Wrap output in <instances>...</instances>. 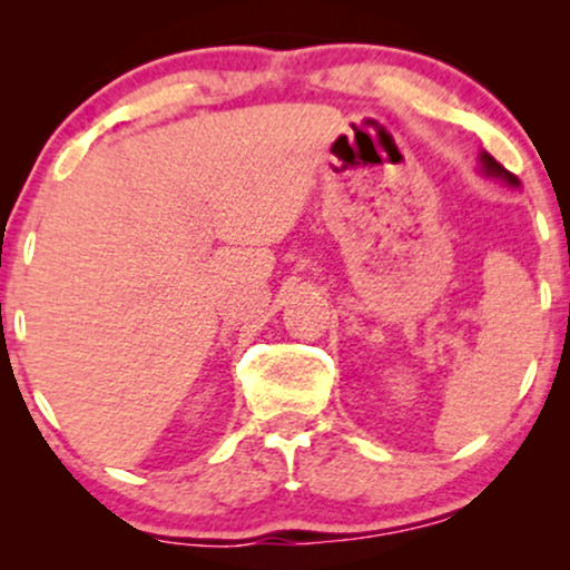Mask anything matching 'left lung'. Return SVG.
I'll return each mask as SVG.
<instances>
[{
  "label": "left lung",
  "mask_w": 570,
  "mask_h": 570,
  "mask_svg": "<svg viewBox=\"0 0 570 570\" xmlns=\"http://www.w3.org/2000/svg\"><path fill=\"white\" fill-rule=\"evenodd\" d=\"M482 168H485V174H490V176H501V179H507L512 187L520 185V179H517L512 171H507V168H503L501 163L493 158V155L482 153Z\"/></svg>",
  "instance_id": "left-lung-1"
}]
</instances>
